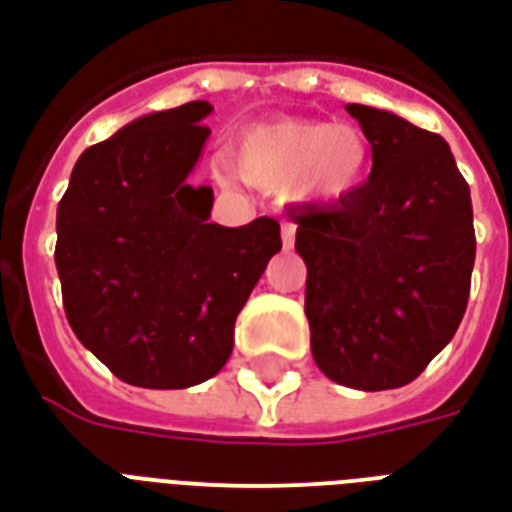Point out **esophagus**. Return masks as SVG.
I'll return each mask as SVG.
<instances>
[{"instance_id":"1","label":"esophagus","mask_w":512,"mask_h":512,"mask_svg":"<svg viewBox=\"0 0 512 512\" xmlns=\"http://www.w3.org/2000/svg\"><path fill=\"white\" fill-rule=\"evenodd\" d=\"M280 237H283V248L291 251V248H294V240H297V224L286 221V224L280 226Z\"/></svg>"}]
</instances>
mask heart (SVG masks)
Here are the masks:
<instances>
[{
  "instance_id": "obj_1",
  "label": "heart",
  "mask_w": 512,
  "mask_h": 512,
  "mask_svg": "<svg viewBox=\"0 0 512 512\" xmlns=\"http://www.w3.org/2000/svg\"><path fill=\"white\" fill-rule=\"evenodd\" d=\"M370 161L367 137L345 124L283 118L242 134L237 172L267 191L299 188L302 197L334 202L359 186Z\"/></svg>"
}]
</instances>
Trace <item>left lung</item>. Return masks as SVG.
<instances>
[{
  "mask_svg": "<svg viewBox=\"0 0 512 512\" xmlns=\"http://www.w3.org/2000/svg\"><path fill=\"white\" fill-rule=\"evenodd\" d=\"M372 172L334 205L291 210L307 264L305 315L318 370L340 386H407L451 343L467 310L475 229L448 142L405 118L345 105Z\"/></svg>",
  "mask_w": 512,
  "mask_h": 512,
  "instance_id": "8db88e82",
  "label": "left lung"
}]
</instances>
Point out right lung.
I'll list each match as a JSON object with an SVG mask.
<instances>
[{"instance_id": "obj_1", "label": "right lung", "mask_w": 512, "mask_h": 512, "mask_svg": "<svg viewBox=\"0 0 512 512\" xmlns=\"http://www.w3.org/2000/svg\"><path fill=\"white\" fill-rule=\"evenodd\" d=\"M210 102L142 115L83 151L56 210V270L72 332L140 388L221 372L234 321L280 251V224H210L213 188L191 186Z\"/></svg>"}]
</instances>
